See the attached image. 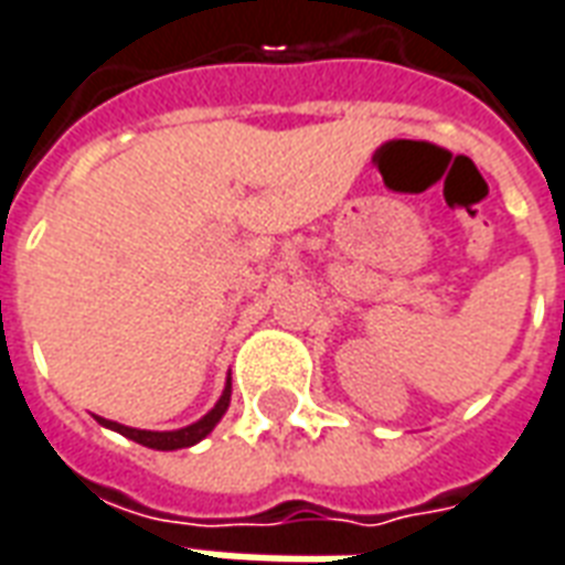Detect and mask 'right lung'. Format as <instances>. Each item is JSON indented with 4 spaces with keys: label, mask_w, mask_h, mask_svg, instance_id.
Segmentation results:
<instances>
[{
    "label": "right lung",
    "mask_w": 565,
    "mask_h": 565,
    "mask_svg": "<svg viewBox=\"0 0 565 565\" xmlns=\"http://www.w3.org/2000/svg\"><path fill=\"white\" fill-rule=\"evenodd\" d=\"M228 396H232V387H226V393L220 396V402L214 408L207 411L205 417L193 423V426L186 428H178V431H146V428H130V426H121V423H113V419H100L106 428H116L118 435H125V438L137 440L142 447H151V449H184V447H193L199 440L211 435V428L217 426L220 417L226 414L228 408Z\"/></svg>",
    "instance_id": "add662e5"
}]
</instances>
